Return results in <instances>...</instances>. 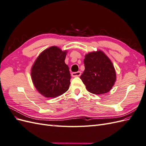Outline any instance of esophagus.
I'll return each mask as SVG.
<instances>
[{
  "mask_svg": "<svg viewBox=\"0 0 146 146\" xmlns=\"http://www.w3.org/2000/svg\"><path fill=\"white\" fill-rule=\"evenodd\" d=\"M80 75H81V72L80 71H78V72H76L72 73V76L73 77H79V76H80Z\"/></svg>",
  "mask_w": 146,
  "mask_h": 146,
  "instance_id": "1",
  "label": "esophagus"
}]
</instances>
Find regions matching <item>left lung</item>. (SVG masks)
I'll use <instances>...</instances> for the list:
<instances>
[{"label":"left lung","mask_w":146,"mask_h":146,"mask_svg":"<svg viewBox=\"0 0 146 146\" xmlns=\"http://www.w3.org/2000/svg\"><path fill=\"white\" fill-rule=\"evenodd\" d=\"M85 70L80 76L91 93L105 94L112 89L116 74L111 61L101 50L88 53L84 59Z\"/></svg>","instance_id":"left-lung-1"}]
</instances>
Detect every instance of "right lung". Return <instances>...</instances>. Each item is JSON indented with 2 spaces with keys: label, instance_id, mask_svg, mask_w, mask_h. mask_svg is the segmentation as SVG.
<instances>
[{
  "label": "right lung",
  "instance_id": "obj_1",
  "mask_svg": "<svg viewBox=\"0 0 146 146\" xmlns=\"http://www.w3.org/2000/svg\"><path fill=\"white\" fill-rule=\"evenodd\" d=\"M67 50L52 46L42 51L31 69L33 85L42 96L55 98L67 91L70 74L64 60Z\"/></svg>",
  "mask_w": 146,
  "mask_h": 146
}]
</instances>
